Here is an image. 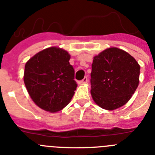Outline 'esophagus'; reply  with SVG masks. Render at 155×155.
Here are the masks:
<instances>
[{"label": "esophagus", "mask_w": 155, "mask_h": 155, "mask_svg": "<svg viewBox=\"0 0 155 155\" xmlns=\"http://www.w3.org/2000/svg\"><path fill=\"white\" fill-rule=\"evenodd\" d=\"M87 81H88V79H87V77H84V78H83V80H81L80 81V84H85V83H87Z\"/></svg>", "instance_id": "34e87169"}]
</instances>
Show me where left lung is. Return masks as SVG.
I'll use <instances>...</instances> for the list:
<instances>
[{
	"label": "left lung",
	"mask_w": 155,
	"mask_h": 155,
	"mask_svg": "<svg viewBox=\"0 0 155 155\" xmlns=\"http://www.w3.org/2000/svg\"><path fill=\"white\" fill-rule=\"evenodd\" d=\"M139 64L127 52L108 48L94 57L91 94L94 102L106 110L125 105L139 84Z\"/></svg>",
	"instance_id": "left-lung-1"
}]
</instances>
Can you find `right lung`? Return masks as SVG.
<instances>
[{
	"label": "right lung",
	"instance_id": "obj_1",
	"mask_svg": "<svg viewBox=\"0 0 155 155\" xmlns=\"http://www.w3.org/2000/svg\"><path fill=\"white\" fill-rule=\"evenodd\" d=\"M71 56L61 48H46L30 58L25 66L24 82L35 105L50 113L64 109L77 88Z\"/></svg>",
	"mask_w": 155,
	"mask_h": 155
}]
</instances>
